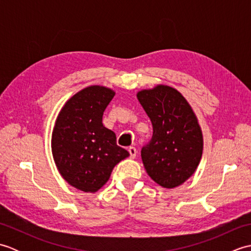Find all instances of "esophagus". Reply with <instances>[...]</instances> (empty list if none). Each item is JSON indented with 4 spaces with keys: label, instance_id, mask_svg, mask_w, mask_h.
I'll use <instances>...</instances> for the list:
<instances>
[{
    "label": "esophagus",
    "instance_id": "1",
    "mask_svg": "<svg viewBox=\"0 0 251 251\" xmlns=\"http://www.w3.org/2000/svg\"><path fill=\"white\" fill-rule=\"evenodd\" d=\"M128 152H129V154H130V157H131V158H135V157H136V155H137V149H136V148L130 147V148L128 149Z\"/></svg>",
    "mask_w": 251,
    "mask_h": 251
}]
</instances>
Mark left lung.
<instances>
[{
    "instance_id": "1",
    "label": "left lung",
    "mask_w": 251,
    "mask_h": 251,
    "mask_svg": "<svg viewBox=\"0 0 251 251\" xmlns=\"http://www.w3.org/2000/svg\"><path fill=\"white\" fill-rule=\"evenodd\" d=\"M137 98L150 117L153 136L141 149L148 175L159 185L173 189L194 174L202 153V135L188 101L173 87L157 85Z\"/></svg>"
}]
</instances>
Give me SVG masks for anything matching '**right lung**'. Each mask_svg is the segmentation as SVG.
Returning <instances> with one entry per match:
<instances>
[{
  "label": "right lung",
  "mask_w": 251,
  "mask_h": 251,
  "mask_svg": "<svg viewBox=\"0 0 251 251\" xmlns=\"http://www.w3.org/2000/svg\"><path fill=\"white\" fill-rule=\"evenodd\" d=\"M114 95L103 86L84 88L67 101L56 120L51 136L55 164L63 179L83 192H97L115 165L129 155L102 124Z\"/></svg>",
  "instance_id": "obj_1"
}]
</instances>
